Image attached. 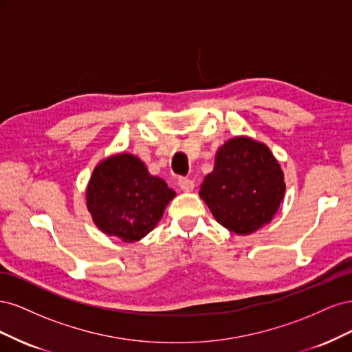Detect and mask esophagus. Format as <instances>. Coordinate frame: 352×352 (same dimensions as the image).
I'll list each match as a JSON object with an SVG mask.
<instances>
[{"mask_svg":"<svg viewBox=\"0 0 352 352\" xmlns=\"http://www.w3.org/2000/svg\"><path fill=\"white\" fill-rule=\"evenodd\" d=\"M177 185H179V188H180V189L184 190V192H192L194 188H195L194 180H192V179H189V177H180V179H179V182H177Z\"/></svg>","mask_w":352,"mask_h":352,"instance_id":"1","label":"esophagus"}]
</instances>
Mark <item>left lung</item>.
I'll list each match as a JSON object with an SVG mask.
<instances>
[{
  "label": "left lung",
  "instance_id": "left-lung-1",
  "mask_svg": "<svg viewBox=\"0 0 352 352\" xmlns=\"http://www.w3.org/2000/svg\"><path fill=\"white\" fill-rule=\"evenodd\" d=\"M286 185L278 160L261 142L235 136L216 153L199 197L223 228L250 235L273 219Z\"/></svg>",
  "mask_w": 352,
  "mask_h": 352
}]
</instances>
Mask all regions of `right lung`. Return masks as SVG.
Here are the masks:
<instances>
[{
    "mask_svg": "<svg viewBox=\"0 0 352 352\" xmlns=\"http://www.w3.org/2000/svg\"><path fill=\"white\" fill-rule=\"evenodd\" d=\"M175 195L162 177L150 175L140 158L122 153L94 168L87 206L101 232L132 243L157 226Z\"/></svg>",
    "mask_w": 352,
    "mask_h": 352,
    "instance_id": "add662e5",
    "label": "right lung"
}]
</instances>
